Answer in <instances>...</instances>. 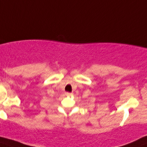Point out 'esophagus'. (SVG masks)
Segmentation results:
<instances>
[{
    "instance_id": "34e87169",
    "label": "esophagus",
    "mask_w": 147,
    "mask_h": 147,
    "mask_svg": "<svg viewBox=\"0 0 147 147\" xmlns=\"http://www.w3.org/2000/svg\"><path fill=\"white\" fill-rule=\"evenodd\" d=\"M65 94H66V95H72V93H67H67H65Z\"/></svg>"
}]
</instances>
